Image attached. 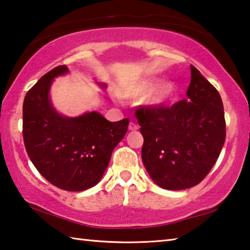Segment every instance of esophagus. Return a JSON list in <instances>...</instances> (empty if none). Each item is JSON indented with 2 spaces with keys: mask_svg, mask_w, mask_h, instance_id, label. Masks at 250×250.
<instances>
[{
  "mask_svg": "<svg viewBox=\"0 0 250 250\" xmlns=\"http://www.w3.org/2000/svg\"><path fill=\"white\" fill-rule=\"evenodd\" d=\"M128 129H129V130H137V129H138V126H137L136 124H135V123L130 122L129 125H128Z\"/></svg>",
  "mask_w": 250,
  "mask_h": 250,
  "instance_id": "esophagus-1",
  "label": "esophagus"
}]
</instances>
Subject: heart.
<instances>
[{"label":"heart","instance_id":"1","mask_svg":"<svg viewBox=\"0 0 250 250\" xmlns=\"http://www.w3.org/2000/svg\"><path fill=\"white\" fill-rule=\"evenodd\" d=\"M155 84L156 81L154 80H139L129 83L127 85L118 87L117 94L121 98L125 99L139 98V96L149 92L152 87L155 86ZM176 90L177 87L174 85V83L163 82L154 87L150 93L147 95L145 102L148 105H152V106H160V105L168 103L173 98L174 94H176Z\"/></svg>","mask_w":250,"mask_h":250}]
</instances>
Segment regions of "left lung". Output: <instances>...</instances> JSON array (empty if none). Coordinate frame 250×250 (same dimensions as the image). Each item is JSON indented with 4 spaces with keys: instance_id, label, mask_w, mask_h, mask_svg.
Returning a JSON list of instances; mask_svg holds the SVG:
<instances>
[{
    "instance_id": "obj_1",
    "label": "left lung",
    "mask_w": 250,
    "mask_h": 250,
    "mask_svg": "<svg viewBox=\"0 0 250 250\" xmlns=\"http://www.w3.org/2000/svg\"><path fill=\"white\" fill-rule=\"evenodd\" d=\"M142 159L156 185L185 190L203 180L215 165L226 137L218 91L191 65L187 99L172 106H139Z\"/></svg>"
}]
</instances>
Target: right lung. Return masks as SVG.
Masks as SVG:
<instances>
[{
    "label": "right lung",
    "mask_w": 250,
    "mask_h": 250,
    "mask_svg": "<svg viewBox=\"0 0 250 250\" xmlns=\"http://www.w3.org/2000/svg\"><path fill=\"white\" fill-rule=\"evenodd\" d=\"M67 72L65 65H58L28 90L23 104V138L29 159L47 181L65 191H83L103 177L129 121L108 122L98 112L61 116L52 107L49 89L56 77Z\"/></svg>",
    "instance_id": "obj_1"
}]
</instances>
